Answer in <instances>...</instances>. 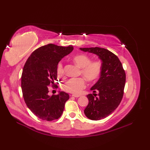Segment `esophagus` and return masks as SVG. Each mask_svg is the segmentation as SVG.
Instances as JSON below:
<instances>
[{
  "mask_svg": "<svg viewBox=\"0 0 150 150\" xmlns=\"http://www.w3.org/2000/svg\"><path fill=\"white\" fill-rule=\"evenodd\" d=\"M72 97H81V95H75V94H73V95H72Z\"/></svg>",
  "mask_w": 150,
  "mask_h": 150,
  "instance_id": "34e87169",
  "label": "esophagus"
}]
</instances>
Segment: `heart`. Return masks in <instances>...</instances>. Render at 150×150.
<instances>
[{"label": "heart", "instance_id": "1", "mask_svg": "<svg viewBox=\"0 0 150 150\" xmlns=\"http://www.w3.org/2000/svg\"><path fill=\"white\" fill-rule=\"evenodd\" d=\"M75 62L80 67L81 75L90 82H95L100 77L103 70V62L100 60H91V57L86 54H79L73 58ZM57 74L59 77L64 75V69L62 63L57 66ZM86 81L84 77L71 78L62 85L64 91L71 93L77 94L85 88Z\"/></svg>", "mask_w": 150, "mask_h": 150}]
</instances>
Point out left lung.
<instances>
[{"label": "left lung", "instance_id": "obj_1", "mask_svg": "<svg viewBox=\"0 0 150 150\" xmlns=\"http://www.w3.org/2000/svg\"><path fill=\"white\" fill-rule=\"evenodd\" d=\"M85 52L94 53L103 62V70L98 81L91 90L97 94H88L89 103L84 111L85 115L93 120L104 119L119 106L124 95L126 73L117 56L101 47L80 48Z\"/></svg>", "mask_w": 150, "mask_h": 150}]
</instances>
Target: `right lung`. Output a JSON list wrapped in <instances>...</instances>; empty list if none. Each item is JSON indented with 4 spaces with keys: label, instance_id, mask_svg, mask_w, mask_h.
I'll use <instances>...</instances> for the list:
<instances>
[{
    "label": "right lung",
    "instance_id": "1",
    "mask_svg": "<svg viewBox=\"0 0 150 150\" xmlns=\"http://www.w3.org/2000/svg\"><path fill=\"white\" fill-rule=\"evenodd\" d=\"M73 50L71 45L48 44L35 50L25 63L21 77L22 95L28 108L40 119L52 121L62 115L69 95L60 91L50 96L49 86L58 87L55 84L57 65Z\"/></svg>",
    "mask_w": 150,
    "mask_h": 150
}]
</instances>
